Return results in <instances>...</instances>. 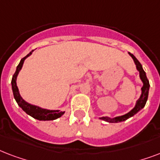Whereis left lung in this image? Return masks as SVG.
Listing matches in <instances>:
<instances>
[{"label": "left lung", "instance_id": "left-lung-1", "mask_svg": "<svg viewBox=\"0 0 160 160\" xmlns=\"http://www.w3.org/2000/svg\"><path fill=\"white\" fill-rule=\"evenodd\" d=\"M129 55L133 58V60H134V63H135V65H136V68L137 70L139 71V77L141 79V80L143 81V87L141 88L142 90V94L140 95V98H139V100H137L136 105L134 106V108L132 110L129 112V113H127L126 114H124V115H121V116H118L115 117V118H109V117H101L100 119H103V120H105V121L109 122V123H118V122H121V121H124V120H126L127 119H129L130 117L134 116V114L138 113V112L141 109H143L146 104V101L148 100V95H149V80L147 79L146 74L144 72V70H143V67H142V65L139 63V61L137 60L135 56H134L133 54L129 53Z\"/></svg>", "mask_w": 160, "mask_h": 160}]
</instances>
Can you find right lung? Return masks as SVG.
<instances>
[{
  "label": "right lung",
  "mask_w": 160,
  "mask_h": 160,
  "mask_svg": "<svg viewBox=\"0 0 160 160\" xmlns=\"http://www.w3.org/2000/svg\"><path fill=\"white\" fill-rule=\"evenodd\" d=\"M33 51H31L28 55L22 58L19 63V65L16 67V70L15 74L12 76V80H11V86H12V91H13V95L15 100L17 102L18 105L21 107V109H23L24 111L26 112V114H28L29 115H31L33 118L39 120H53V119L60 118L61 115L64 114L65 112L60 111V110H50V109H41L40 107L36 106V105H31L29 103L26 102L25 100L21 98L20 93H19V90L17 85H16V77L18 75V73L20 72V70L22 68L23 63L25 61L26 58L28 57L29 55H31L32 54Z\"/></svg>",
  "instance_id": "right-lung-1"
}]
</instances>
